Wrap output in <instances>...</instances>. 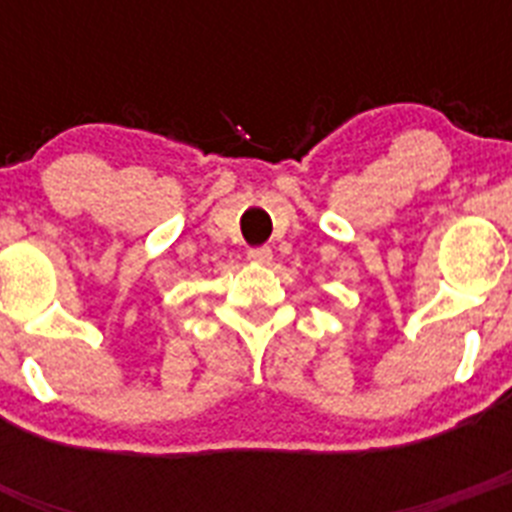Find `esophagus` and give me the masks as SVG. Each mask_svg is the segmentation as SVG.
<instances>
[{
    "instance_id": "1",
    "label": "esophagus",
    "mask_w": 512,
    "mask_h": 512,
    "mask_svg": "<svg viewBox=\"0 0 512 512\" xmlns=\"http://www.w3.org/2000/svg\"><path fill=\"white\" fill-rule=\"evenodd\" d=\"M271 259H274V253L266 246L251 248V251H248V261H251V264H271Z\"/></svg>"
}]
</instances>
